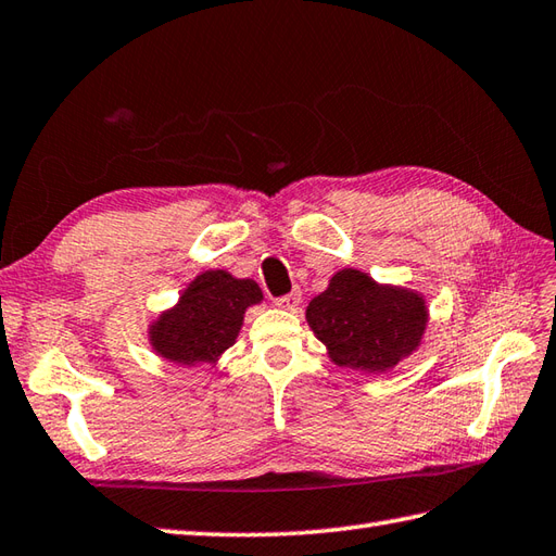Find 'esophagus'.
I'll use <instances>...</instances> for the list:
<instances>
[{
    "label": "esophagus",
    "mask_w": 556,
    "mask_h": 556,
    "mask_svg": "<svg viewBox=\"0 0 556 556\" xmlns=\"http://www.w3.org/2000/svg\"><path fill=\"white\" fill-rule=\"evenodd\" d=\"M302 302V292L300 290H292L290 294H286V298H278L276 304L280 306V309H288V312H294Z\"/></svg>",
    "instance_id": "34e87169"
}]
</instances>
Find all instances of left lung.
Returning a JSON list of instances; mask_svg holds the SVG:
<instances>
[{"label":"left lung","instance_id":"8db88e82","mask_svg":"<svg viewBox=\"0 0 556 556\" xmlns=\"http://www.w3.org/2000/svg\"><path fill=\"white\" fill-rule=\"evenodd\" d=\"M306 324L326 344L332 364L388 374L421 348L428 306L421 292L342 268L306 306Z\"/></svg>","mask_w":556,"mask_h":556}]
</instances>
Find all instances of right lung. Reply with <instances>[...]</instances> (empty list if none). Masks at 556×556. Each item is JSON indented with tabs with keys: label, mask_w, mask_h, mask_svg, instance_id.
I'll return each instance as SVG.
<instances>
[{
	"label": "right lung",
	"mask_w": 556,
	"mask_h": 556,
	"mask_svg": "<svg viewBox=\"0 0 556 556\" xmlns=\"http://www.w3.org/2000/svg\"><path fill=\"white\" fill-rule=\"evenodd\" d=\"M262 300L264 292L252 278H236L226 268L204 270L152 320L147 340L170 364H216L236 344L244 312Z\"/></svg>",
	"instance_id": "1"
}]
</instances>
